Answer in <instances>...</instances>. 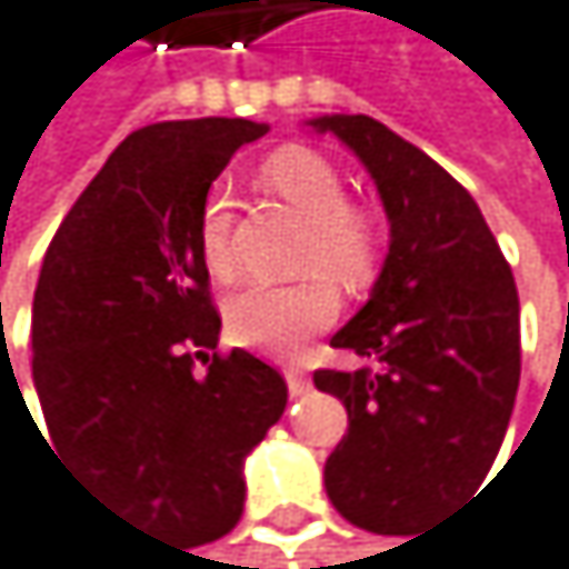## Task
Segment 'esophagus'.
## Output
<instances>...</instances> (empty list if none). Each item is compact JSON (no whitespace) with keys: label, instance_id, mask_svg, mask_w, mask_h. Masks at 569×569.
I'll use <instances>...</instances> for the list:
<instances>
[{"label":"esophagus","instance_id":"obj_1","mask_svg":"<svg viewBox=\"0 0 569 569\" xmlns=\"http://www.w3.org/2000/svg\"><path fill=\"white\" fill-rule=\"evenodd\" d=\"M284 381H288V391H291V398H301V395H309V388H312V381L301 375L298 367H284Z\"/></svg>","mask_w":569,"mask_h":569}]
</instances>
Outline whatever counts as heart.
Here are the masks:
<instances>
[{
    "mask_svg": "<svg viewBox=\"0 0 569 569\" xmlns=\"http://www.w3.org/2000/svg\"><path fill=\"white\" fill-rule=\"evenodd\" d=\"M260 178L268 191H274L288 209L309 222L298 253V271H309L316 278L240 288L226 301V329L240 347L284 357L295 353L312 332L326 329L340 312V301L326 277L340 288H360L375 278L378 229L350 206L347 181L336 164L309 147L278 150L260 168ZM199 253L212 278L229 281L237 274L233 199L222 188L209 191L202 202Z\"/></svg>",
    "mask_w": 569,
    "mask_h": 569,
    "instance_id": "obj_1",
    "label": "heart"
}]
</instances>
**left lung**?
Listing matches in <instances>:
<instances>
[{"mask_svg": "<svg viewBox=\"0 0 569 569\" xmlns=\"http://www.w3.org/2000/svg\"><path fill=\"white\" fill-rule=\"evenodd\" d=\"M370 171L391 222L367 306L336 350L381 367L316 370L350 429L326 495L357 529L408 536L485 485L519 391V291L470 191L370 116H319ZM419 539V536H416Z\"/></svg>", "mask_w": 569, "mask_h": 569, "instance_id": "obj_1", "label": "left lung"}]
</instances>
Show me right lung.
Segmentation results:
<instances>
[{"mask_svg": "<svg viewBox=\"0 0 569 569\" xmlns=\"http://www.w3.org/2000/svg\"><path fill=\"white\" fill-rule=\"evenodd\" d=\"M263 133L219 116L130 133L64 216L33 291L47 447L119 515L181 546L240 522L243 460L288 405L271 363L212 353L222 319L199 253L212 181Z\"/></svg>", "mask_w": 569, "mask_h": 569, "instance_id": "right-lung-1", "label": "right lung"}]
</instances>
